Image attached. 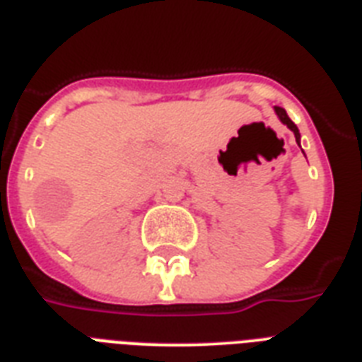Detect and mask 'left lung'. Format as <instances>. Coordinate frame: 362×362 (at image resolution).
<instances>
[{"label":"left lung","instance_id":"left-lung-1","mask_svg":"<svg viewBox=\"0 0 362 362\" xmlns=\"http://www.w3.org/2000/svg\"><path fill=\"white\" fill-rule=\"evenodd\" d=\"M274 110H276V115H278V118H280L281 124H286L287 127H289V129H291L293 133H295V139H297L298 146H300V133H298V127H297V125L293 124L291 118L287 116V112H286V110H284V109H281V107H274Z\"/></svg>","mask_w":362,"mask_h":362}]
</instances>
